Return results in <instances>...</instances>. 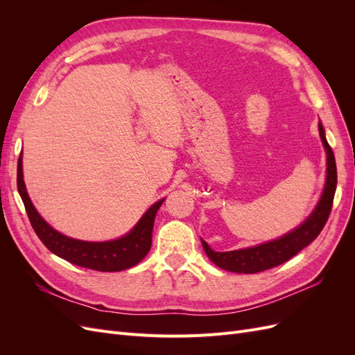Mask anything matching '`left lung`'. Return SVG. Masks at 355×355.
<instances>
[{"instance_id": "1", "label": "left lung", "mask_w": 355, "mask_h": 355, "mask_svg": "<svg viewBox=\"0 0 355 355\" xmlns=\"http://www.w3.org/2000/svg\"><path fill=\"white\" fill-rule=\"evenodd\" d=\"M318 132L321 142L327 154V170H326V184L323 194L320 197L313 213L299 225L297 228L284 234L283 237L263 244H257L247 249H239L231 252H214L210 245L201 240L202 249L209 256V259L225 271L237 274H256L270 268L278 266L288 261L290 257L297 254L300 250L313 243L329 219V214L333 206V197H335L338 175H336V161L327 139L324 135V127L318 123Z\"/></svg>"}]
</instances>
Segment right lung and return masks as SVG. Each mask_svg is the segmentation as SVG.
Instances as JSON below:
<instances>
[{
    "label": "right lung",
    "instance_id": "obj_1",
    "mask_svg": "<svg viewBox=\"0 0 355 355\" xmlns=\"http://www.w3.org/2000/svg\"><path fill=\"white\" fill-rule=\"evenodd\" d=\"M17 191L28 213L29 222L47 249L73 265L102 272H116L141 262L151 249L154 220L166 198L154 202L135 227L120 239L110 241H83L63 235L41 218L32 204L24 182L22 154L17 161Z\"/></svg>",
    "mask_w": 355,
    "mask_h": 355
}]
</instances>
